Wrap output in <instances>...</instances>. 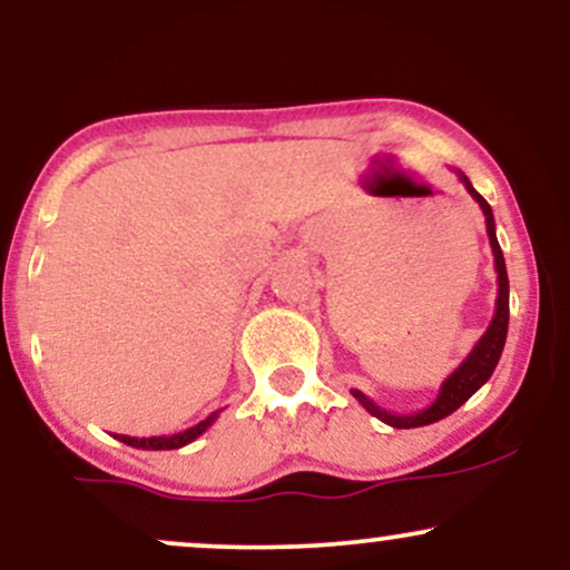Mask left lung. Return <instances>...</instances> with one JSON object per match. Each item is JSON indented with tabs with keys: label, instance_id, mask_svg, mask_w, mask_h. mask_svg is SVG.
<instances>
[{
	"label": "left lung",
	"instance_id": "left-lung-1",
	"mask_svg": "<svg viewBox=\"0 0 570 570\" xmlns=\"http://www.w3.org/2000/svg\"><path fill=\"white\" fill-rule=\"evenodd\" d=\"M458 179L463 181L466 193L480 203L482 214H485V227H488V238H490V248H493V263H495V273H499V297H495V313H493V322L485 330V335L476 340V345L469 353L466 358L461 362L453 375L444 377L440 394H436L434 402L429 404L426 410H417L410 412V415H396V412H389L383 407H377L375 402L362 391L353 389L351 394L362 404L370 415H375L377 421H383L385 426H394V429H417V426H429V423L442 421L448 417L450 412H455L466 402L469 396L476 394L490 381L493 375L495 364H499L503 343H507V330H509V276H507V263H503V252L499 246V238H495V219H493V208L488 206V200L482 198L480 193L472 187V181L466 179L461 171H455Z\"/></svg>",
	"mask_w": 570,
	"mask_h": 570
}]
</instances>
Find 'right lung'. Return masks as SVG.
Instances as JSON below:
<instances>
[{
    "label": "right lung",
    "instance_id": "1",
    "mask_svg": "<svg viewBox=\"0 0 570 570\" xmlns=\"http://www.w3.org/2000/svg\"><path fill=\"white\" fill-rule=\"evenodd\" d=\"M217 415H219V412H212V415H208L206 421H200L198 426L179 431V434H171V436H141V440H139V436L117 434V440L130 444V448H139V450H179V448H185V444L198 440L203 431H206L214 421H217Z\"/></svg>",
    "mask_w": 570,
    "mask_h": 570
}]
</instances>
